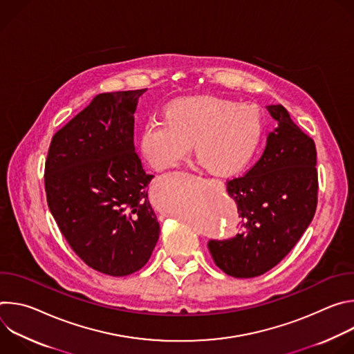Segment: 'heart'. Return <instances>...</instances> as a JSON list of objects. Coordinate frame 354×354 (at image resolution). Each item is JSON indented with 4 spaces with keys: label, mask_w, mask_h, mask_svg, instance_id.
I'll return each instance as SVG.
<instances>
[{
    "label": "heart",
    "mask_w": 354,
    "mask_h": 354,
    "mask_svg": "<svg viewBox=\"0 0 354 354\" xmlns=\"http://www.w3.org/2000/svg\"><path fill=\"white\" fill-rule=\"evenodd\" d=\"M265 133L259 106L198 95L172 100L164 119L148 120L138 138L144 160L154 169L179 165L193 144L205 168L218 176L243 169L258 151Z\"/></svg>",
    "instance_id": "heart-1"
}]
</instances>
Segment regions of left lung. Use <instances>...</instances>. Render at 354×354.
<instances>
[{
    "label": "left lung",
    "mask_w": 354,
    "mask_h": 354,
    "mask_svg": "<svg viewBox=\"0 0 354 354\" xmlns=\"http://www.w3.org/2000/svg\"><path fill=\"white\" fill-rule=\"evenodd\" d=\"M266 108L277 127L269 133L261 160L227 183L241 217L239 232L209 242L214 263L236 279L257 277L274 268L306 232L317 209L315 142L284 106Z\"/></svg>",
    "instance_id": "obj_1"
}]
</instances>
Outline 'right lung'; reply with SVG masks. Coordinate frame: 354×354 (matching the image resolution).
Segmentation results:
<instances>
[{
  "label": "right lung",
  "instance_id": "add662e5",
  "mask_svg": "<svg viewBox=\"0 0 354 354\" xmlns=\"http://www.w3.org/2000/svg\"><path fill=\"white\" fill-rule=\"evenodd\" d=\"M147 89L100 93L59 130L44 169L47 205L75 254L92 269L127 276L160 238L147 175L134 153V112Z\"/></svg>",
  "mask_w": 354,
  "mask_h": 354
}]
</instances>
